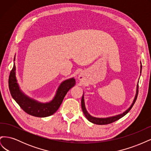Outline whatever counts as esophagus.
Returning <instances> with one entry per match:
<instances>
[{
	"label": "esophagus",
	"mask_w": 151,
	"mask_h": 151,
	"mask_svg": "<svg viewBox=\"0 0 151 151\" xmlns=\"http://www.w3.org/2000/svg\"><path fill=\"white\" fill-rule=\"evenodd\" d=\"M79 80L83 79V77H82V76H79Z\"/></svg>",
	"instance_id": "34e87169"
}]
</instances>
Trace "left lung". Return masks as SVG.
<instances>
[{
	"label": "left lung",
	"mask_w": 151,
	"mask_h": 151,
	"mask_svg": "<svg viewBox=\"0 0 151 151\" xmlns=\"http://www.w3.org/2000/svg\"><path fill=\"white\" fill-rule=\"evenodd\" d=\"M141 64V62H140ZM142 71V65H140V73ZM139 85L137 84V90H136V94L135 98L134 99V101L132 103V104H131V106L129 107V108H128L125 111H124L123 113L119 114V115H117L115 116H110V117H107V118H96V117H94L93 116H91L90 114L88 112V111L86 110V108L85 106V103H84V94L82 97L81 99V107H82V109H83V111L84 114L85 116L86 117L87 119H88L90 122L94 123V124H97V125H106V124H109V123H113L114 122H115L118 120H119L120 118H122L123 116H124L127 113H128L129 112V111L131 109V108H132V106H134V104L136 101L137 98V95H138V92H139Z\"/></svg>",
	"instance_id": "8db88e82"
}]
</instances>
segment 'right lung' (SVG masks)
Here are the masks:
<instances>
[{
  "label": "right lung",
  "mask_w": 151,
  "mask_h": 151,
  "mask_svg": "<svg viewBox=\"0 0 151 151\" xmlns=\"http://www.w3.org/2000/svg\"><path fill=\"white\" fill-rule=\"evenodd\" d=\"M14 61H15V57ZM75 84L76 80L74 77L63 81L59 86L56 94L51 101L41 103L29 98L20 89L16 77L15 64H14L9 77V88L13 99L26 113L36 117H47L55 113L68 91Z\"/></svg>",
  "instance_id": "obj_1"
}]
</instances>
